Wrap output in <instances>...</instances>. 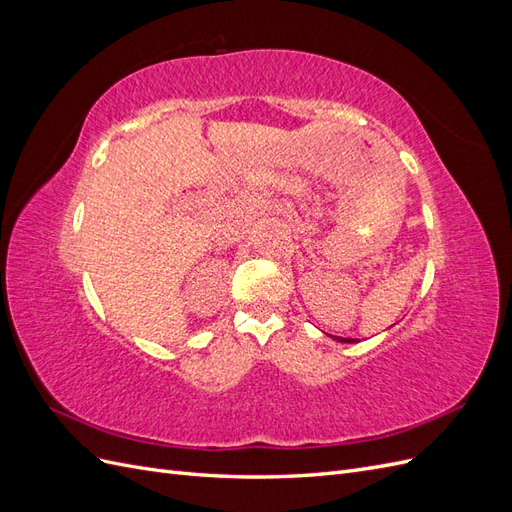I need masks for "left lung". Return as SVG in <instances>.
I'll use <instances>...</instances> for the list:
<instances>
[{"label": "left lung", "mask_w": 512, "mask_h": 512, "mask_svg": "<svg viewBox=\"0 0 512 512\" xmlns=\"http://www.w3.org/2000/svg\"><path fill=\"white\" fill-rule=\"evenodd\" d=\"M333 339H337V342H342V344H354V342H356V339H346V337H335V335H333Z\"/></svg>", "instance_id": "obj_1"}]
</instances>
